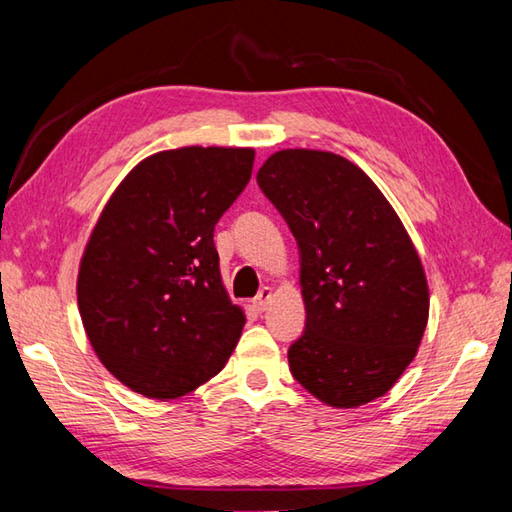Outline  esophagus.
I'll list each match as a JSON object with an SVG mask.
<instances>
[{
	"mask_svg": "<svg viewBox=\"0 0 512 512\" xmlns=\"http://www.w3.org/2000/svg\"><path fill=\"white\" fill-rule=\"evenodd\" d=\"M270 299H273V288H268V286H264L262 290L257 292V297L253 299V306H255V310H259V312H264L266 308H268V303H270Z\"/></svg>",
	"mask_w": 512,
	"mask_h": 512,
	"instance_id": "esophagus-1",
	"label": "esophagus"
}]
</instances>
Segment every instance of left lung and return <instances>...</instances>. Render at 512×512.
Masks as SVG:
<instances>
[{
    "label": "left lung",
    "mask_w": 512,
    "mask_h": 512,
    "mask_svg": "<svg viewBox=\"0 0 512 512\" xmlns=\"http://www.w3.org/2000/svg\"><path fill=\"white\" fill-rule=\"evenodd\" d=\"M257 184L299 246L306 330L288 350L292 376L336 409L387 394L429 321L427 277L400 217L332 151L281 149Z\"/></svg>",
    "instance_id": "8db88e82"
}]
</instances>
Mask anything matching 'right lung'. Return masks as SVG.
<instances>
[{
  "instance_id": "add662e5",
  "label": "right lung",
  "mask_w": 512,
  "mask_h": 512,
  "mask_svg": "<svg viewBox=\"0 0 512 512\" xmlns=\"http://www.w3.org/2000/svg\"><path fill=\"white\" fill-rule=\"evenodd\" d=\"M250 147H180L118 184L83 250L76 297L107 372L136 394L173 400L222 372L242 336L215 224L253 173Z\"/></svg>"
}]
</instances>
